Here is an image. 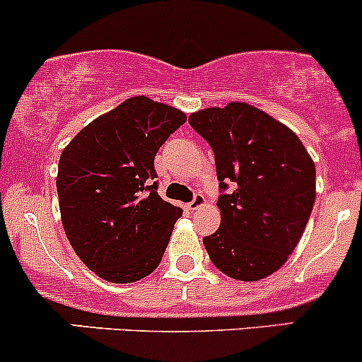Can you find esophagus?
<instances>
[{"label": "esophagus", "mask_w": 362, "mask_h": 362, "mask_svg": "<svg viewBox=\"0 0 362 362\" xmlns=\"http://www.w3.org/2000/svg\"><path fill=\"white\" fill-rule=\"evenodd\" d=\"M204 204H206V197L202 196V194L197 192L196 196H194V199L187 204V209L189 211H196V209H199L201 206H204Z\"/></svg>", "instance_id": "esophagus-1"}]
</instances>
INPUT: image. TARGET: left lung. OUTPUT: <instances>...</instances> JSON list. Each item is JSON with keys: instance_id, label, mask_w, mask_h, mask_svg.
<instances>
[{"instance_id": "8db88e82", "label": "left lung", "mask_w": 362, "mask_h": 362, "mask_svg": "<svg viewBox=\"0 0 362 362\" xmlns=\"http://www.w3.org/2000/svg\"><path fill=\"white\" fill-rule=\"evenodd\" d=\"M192 129L214 153L220 228L204 237L226 276L256 281L284 266L303 237L316 199V168L300 139L247 103L199 110Z\"/></svg>"}]
</instances>
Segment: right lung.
Here are the masks:
<instances>
[{
	"instance_id": "right-lung-1",
	"label": "right lung",
	"mask_w": 362,
	"mask_h": 362,
	"mask_svg": "<svg viewBox=\"0 0 362 362\" xmlns=\"http://www.w3.org/2000/svg\"><path fill=\"white\" fill-rule=\"evenodd\" d=\"M185 120L184 111L136 96L63 149L57 177L63 230L103 280L132 284L161 263L182 209L158 194L154 156Z\"/></svg>"
}]
</instances>
